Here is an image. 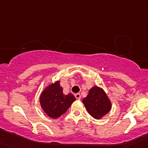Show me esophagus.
<instances>
[{"label": "esophagus", "instance_id": "obj_1", "mask_svg": "<svg viewBox=\"0 0 148 148\" xmlns=\"http://www.w3.org/2000/svg\"><path fill=\"white\" fill-rule=\"evenodd\" d=\"M75 97H76V99H81V95H80V94H79V93L76 94V95H75Z\"/></svg>", "mask_w": 148, "mask_h": 148}]
</instances>
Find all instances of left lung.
I'll return each instance as SVG.
<instances>
[{
  "label": "left lung",
  "mask_w": 148,
  "mask_h": 148,
  "mask_svg": "<svg viewBox=\"0 0 148 148\" xmlns=\"http://www.w3.org/2000/svg\"><path fill=\"white\" fill-rule=\"evenodd\" d=\"M82 102L91 116L95 119L102 118L111 110V102L102 89L93 86Z\"/></svg>",
  "instance_id": "obj_1"
}]
</instances>
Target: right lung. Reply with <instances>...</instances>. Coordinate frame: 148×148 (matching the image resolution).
<instances>
[{
    "instance_id": "add662e5",
    "label": "right lung",
    "mask_w": 148,
    "mask_h": 148,
    "mask_svg": "<svg viewBox=\"0 0 148 148\" xmlns=\"http://www.w3.org/2000/svg\"><path fill=\"white\" fill-rule=\"evenodd\" d=\"M75 101L71 94L65 95L59 82L46 87L40 97V103L44 111L50 117L56 119L64 114L71 104Z\"/></svg>"
}]
</instances>
